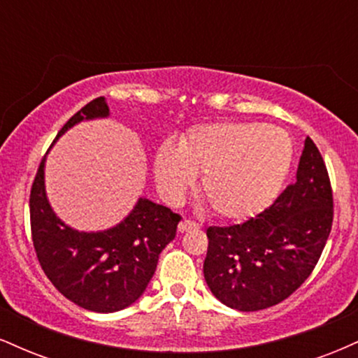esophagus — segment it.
<instances>
[{"label":"esophagus","mask_w":358,"mask_h":358,"mask_svg":"<svg viewBox=\"0 0 358 358\" xmlns=\"http://www.w3.org/2000/svg\"><path fill=\"white\" fill-rule=\"evenodd\" d=\"M192 229H199V224H195V222H192V220H182L178 224V232H188V231H192Z\"/></svg>","instance_id":"1"}]
</instances>
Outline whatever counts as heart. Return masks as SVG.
<instances>
[{"instance_id": "heart-1", "label": "heart", "mask_w": 358, "mask_h": 358, "mask_svg": "<svg viewBox=\"0 0 358 358\" xmlns=\"http://www.w3.org/2000/svg\"><path fill=\"white\" fill-rule=\"evenodd\" d=\"M293 159L285 129L254 122H217L192 129L178 148L163 143L155 155V182L163 199L182 202L202 175L200 190L220 219L245 220L281 192Z\"/></svg>"}]
</instances>
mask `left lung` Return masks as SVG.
Here are the masks:
<instances>
[{
  "label": "left lung",
  "mask_w": 358,
  "mask_h": 358,
  "mask_svg": "<svg viewBox=\"0 0 358 358\" xmlns=\"http://www.w3.org/2000/svg\"><path fill=\"white\" fill-rule=\"evenodd\" d=\"M334 222V195L318 148L305 139L296 182L244 224L208 227L203 276L225 306L257 311L293 294L322 256Z\"/></svg>",
  "instance_id": "obj_1"
}]
</instances>
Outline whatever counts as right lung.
<instances>
[{"mask_svg":"<svg viewBox=\"0 0 358 358\" xmlns=\"http://www.w3.org/2000/svg\"><path fill=\"white\" fill-rule=\"evenodd\" d=\"M104 97L90 101L65 122L57 139L82 121L109 117ZM45 159L30 193L31 237L52 285L77 306L96 313L124 310L141 298L162 250L175 239L182 217L139 196L114 227L77 231L53 212L45 190Z\"/></svg>","mask_w":358,"mask_h":358,"instance_id":"add662e5","label":"right lung"}]
</instances>
